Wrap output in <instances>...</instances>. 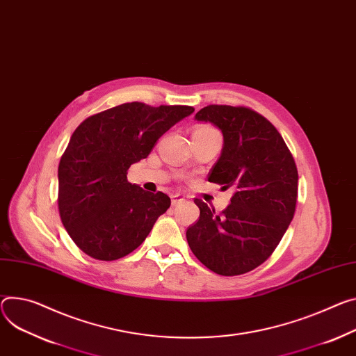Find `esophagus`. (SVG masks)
<instances>
[{
  "label": "esophagus",
  "mask_w": 356,
  "mask_h": 356,
  "mask_svg": "<svg viewBox=\"0 0 356 356\" xmlns=\"http://www.w3.org/2000/svg\"><path fill=\"white\" fill-rule=\"evenodd\" d=\"M183 202H184V197H183V196H180V195L172 196V204H173V206H177V204H180V203H183Z\"/></svg>",
  "instance_id": "1"
}]
</instances>
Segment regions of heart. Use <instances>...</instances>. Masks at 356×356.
Wrapping results in <instances>:
<instances>
[{"mask_svg": "<svg viewBox=\"0 0 356 356\" xmlns=\"http://www.w3.org/2000/svg\"><path fill=\"white\" fill-rule=\"evenodd\" d=\"M209 129H211V127H207V126H202V127L196 129V131H209ZM196 131H195V132H196Z\"/></svg>", "mask_w": 356, "mask_h": 356, "instance_id": "1", "label": "heart"}]
</instances>
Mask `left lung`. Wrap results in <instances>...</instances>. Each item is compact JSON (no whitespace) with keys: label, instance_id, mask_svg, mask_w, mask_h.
<instances>
[{"label":"left lung","instance_id":"left-lung-1","mask_svg":"<svg viewBox=\"0 0 356 356\" xmlns=\"http://www.w3.org/2000/svg\"><path fill=\"white\" fill-rule=\"evenodd\" d=\"M196 120L210 122L222 134V150L209 181L233 197L220 214L203 200L187 243L200 263L220 275L245 274L273 254L294 217L298 172L277 129L245 106L209 105Z\"/></svg>","mask_w":356,"mask_h":356}]
</instances>
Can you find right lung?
Here are the masks:
<instances>
[{
    "instance_id": "1",
    "label": "right lung",
    "mask_w": 356,
    "mask_h": 356,
    "mask_svg": "<svg viewBox=\"0 0 356 356\" xmlns=\"http://www.w3.org/2000/svg\"><path fill=\"white\" fill-rule=\"evenodd\" d=\"M193 112L191 106L131 102L92 115L75 129L58 168V209L85 254L113 261L145 241L170 197L129 183L127 169Z\"/></svg>"
}]
</instances>
